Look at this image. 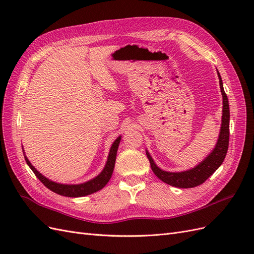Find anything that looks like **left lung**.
<instances>
[{"instance_id":"obj_1","label":"left lung","mask_w":254,"mask_h":254,"mask_svg":"<svg viewBox=\"0 0 254 254\" xmlns=\"http://www.w3.org/2000/svg\"><path fill=\"white\" fill-rule=\"evenodd\" d=\"M218 78H219V86L222 95V118H221V127L220 132L215 148L212 150V152L207 156L202 162L199 163L197 166L189 171L179 172V173H171L165 172L163 170L159 168L155 161L150 157L149 152L146 150V155L150 162V166L152 172L158 177L160 180L163 182L170 184V186L180 188V189H190L195 188L197 186L202 184L211 175L214 174V172L222 164L224 160L226 158L228 146H229V123H230V110H229V102L227 94L225 93L224 86H222V80L220 77V74L217 71Z\"/></svg>"}]
</instances>
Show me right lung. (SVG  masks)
<instances>
[{
	"label": "right lung",
	"instance_id": "add662e5",
	"mask_svg": "<svg viewBox=\"0 0 254 254\" xmlns=\"http://www.w3.org/2000/svg\"><path fill=\"white\" fill-rule=\"evenodd\" d=\"M120 142H121V135L113 142L111 146L109 156H108V159H107V163L104 167L103 172L97 177H95V178L80 184H61V183L51 181L50 179L47 178V177H44L42 174L38 172L36 168L30 164L26 156H25V161L27 165L30 167V170H32L36 175L37 178L39 179L49 190L54 191V193L61 196H65V197H82V196H87V195L95 193V191L102 190L106 184L108 183L114 170L115 159H117V152H118Z\"/></svg>",
	"mask_w": 254,
	"mask_h": 254
}]
</instances>
